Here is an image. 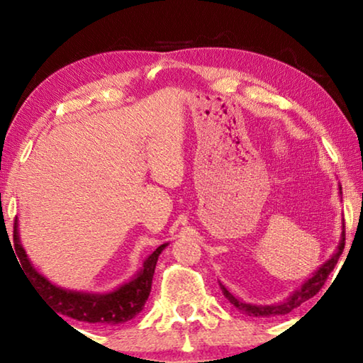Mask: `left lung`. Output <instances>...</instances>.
Segmentation results:
<instances>
[{"label": "left lung", "mask_w": 363, "mask_h": 363, "mask_svg": "<svg viewBox=\"0 0 363 363\" xmlns=\"http://www.w3.org/2000/svg\"><path fill=\"white\" fill-rule=\"evenodd\" d=\"M344 240H346V235H344V230H342V240L340 243V247H337L336 253L333 255L331 259H328L327 262L323 264V266L317 270L314 274V277L309 279L306 281V284L299 288V290L294 291L291 296H288L285 301H281L279 304H272V306H255V304H248V303H243V301L237 299L235 296H232V294L227 291V288L219 284L220 290H223L224 296L230 301V303L237 307L238 311L245 312V314H248L251 317H272V315H285L288 312H291L293 309H296L298 306H301L304 303V301L314 298L315 294L322 290V286L325 285V281H327L328 275L333 272V269L336 266L337 259H340V256L342 255V250H344Z\"/></svg>", "instance_id": "left-lung-1"}]
</instances>
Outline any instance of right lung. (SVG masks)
<instances>
[{
    "label": "right lung",
    "instance_id": "1",
    "mask_svg": "<svg viewBox=\"0 0 363 363\" xmlns=\"http://www.w3.org/2000/svg\"><path fill=\"white\" fill-rule=\"evenodd\" d=\"M167 243L160 245L153 253L147 257L144 267L136 275V279L128 281L118 290L107 294H88L67 291L57 288L48 281L41 274L35 270L30 264L28 257L19 242V232H17V220H14V250L19 257L21 266L26 270V279L36 288V293L52 307L60 315L75 318L79 322L102 323V325H118L131 320L140 311L150 294L153 272ZM62 318V317H60Z\"/></svg>",
    "mask_w": 363,
    "mask_h": 363
}]
</instances>
